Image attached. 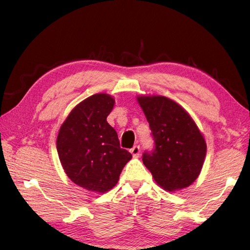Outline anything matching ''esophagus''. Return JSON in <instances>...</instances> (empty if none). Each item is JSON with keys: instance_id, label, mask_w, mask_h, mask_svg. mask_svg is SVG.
I'll return each instance as SVG.
<instances>
[{"instance_id": "1", "label": "esophagus", "mask_w": 250, "mask_h": 250, "mask_svg": "<svg viewBox=\"0 0 250 250\" xmlns=\"http://www.w3.org/2000/svg\"><path fill=\"white\" fill-rule=\"evenodd\" d=\"M130 152H131V154H132L134 158H138L139 156V154H140V146H134L132 149L130 150Z\"/></svg>"}]
</instances>
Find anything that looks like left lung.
<instances>
[{"label": "left lung", "instance_id": "1", "mask_svg": "<svg viewBox=\"0 0 250 250\" xmlns=\"http://www.w3.org/2000/svg\"><path fill=\"white\" fill-rule=\"evenodd\" d=\"M138 101L154 141L153 150L142 154L143 164L167 191L188 188L197 179L206 155V143L195 122L167 97L143 96Z\"/></svg>", "mask_w": 250, "mask_h": 250}]
</instances>
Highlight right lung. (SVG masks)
Masks as SVG:
<instances>
[{
	"mask_svg": "<svg viewBox=\"0 0 250 250\" xmlns=\"http://www.w3.org/2000/svg\"><path fill=\"white\" fill-rule=\"evenodd\" d=\"M115 99L97 94L76 105L59 130L56 146L67 176L88 191L104 193L118 183L132 158L120 147L116 130L107 122Z\"/></svg>",
	"mask_w": 250,
	"mask_h": 250,
	"instance_id": "right-lung-1",
	"label": "right lung"
}]
</instances>
